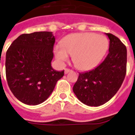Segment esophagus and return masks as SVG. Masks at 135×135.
Segmentation results:
<instances>
[{
	"mask_svg": "<svg viewBox=\"0 0 135 135\" xmlns=\"http://www.w3.org/2000/svg\"><path fill=\"white\" fill-rule=\"evenodd\" d=\"M71 71H72V70L69 69H65V70H64V73H65V74H67L68 73H69Z\"/></svg>",
	"mask_w": 135,
	"mask_h": 135,
	"instance_id": "esophagus-1",
	"label": "esophagus"
}]
</instances>
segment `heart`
<instances>
[{
  "instance_id": "b5f03b06",
  "label": "heart",
  "mask_w": 135,
  "mask_h": 135,
  "mask_svg": "<svg viewBox=\"0 0 135 135\" xmlns=\"http://www.w3.org/2000/svg\"><path fill=\"white\" fill-rule=\"evenodd\" d=\"M108 48V40L105 36L94 33H73L64 37L60 46L54 48V53L60 62L68 60L69 55L75 66L80 70L95 67Z\"/></svg>"
}]
</instances>
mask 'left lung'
Returning a JSON list of instances; mask_svg holds the SVG:
<instances>
[{"label":"left lung","instance_id":"obj_1","mask_svg":"<svg viewBox=\"0 0 135 135\" xmlns=\"http://www.w3.org/2000/svg\"><path fill=\"white\" fill-rule=\"evenodd\" d=\"M109 52L101 64L91 71L79 73L73 91L82 103L97 107L109 101L121 87L126 75L127 49L111 33Z\"/></svg>","mask_w":135,"mask_h":135}]
</instances>
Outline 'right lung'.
<instances>
[{
  "mask_svg": "<svg viewBox=\"0 0 135 135\" xmlns=\"http://www.w3.org/2000/svg\"><path fill=\"white\" fill-rule=\"evenodd\" d=\"M55 38L52 32H35L17 37L6 52L5 74L11 91L30 105L49 98L64 71L52 69Z\"/></svg>",
  "mask_w": 135,
  "mask_h": 135,
  "instance_id": "add662e5",
  "label": "right lung"
}]
</instances>
